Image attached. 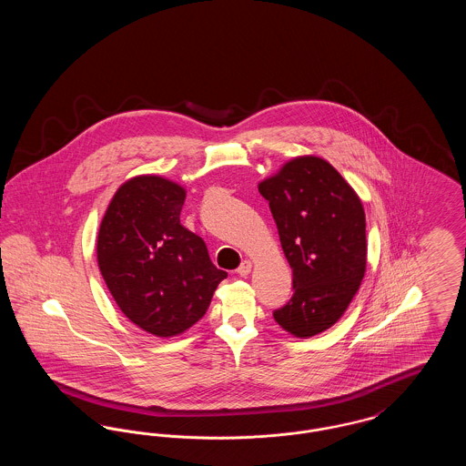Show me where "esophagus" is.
Returning <instances> with one entry per match:
<instances>
[{
	"mask_svg": "<svg viewBox=\"0 0 466 466\" xmlns=\"http://www.w3.org/2000/svg\"><path fill=\"white\" fill-rule=\"evenodd\" d=\"M251 262L249 260H244L243 264L239 266V268H238V274L241 276V278H246L249 272H251Z\"/></svg>",
	"mask_w": 466,
	"mask_h": 466,
	"instance_id": "34e87169",
	"label": "esophagus"
}]
</instances>
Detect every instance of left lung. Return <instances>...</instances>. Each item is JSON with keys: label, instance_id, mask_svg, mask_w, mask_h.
Segmentation results:
<instances>
[{"label": "left lung", "instance_id": "left-lung-1", "mask_svg": "<svg viewBox=\"0 0 466 466\" xmlns=\"http://www.w3.org/2000/svg\"><path fill=\"white\" fill-rule=\"evenodd\" d=\"M293 272V297L274 319L308 339L329 330L351 304L367 268L365 211L330 162L293 157L258 183Z\"/></svg>", "mask_w": 466, "mask_h": 466}]
</instances>
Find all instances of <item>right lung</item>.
<instances>
[{
    "mask_svg": "<svg viewBox=\"0 0 466 466\" xmlns=\"http://www.w3.org/2000/svg\"><path fill=\"white\" fill-rule=\"evenodd\" d=\"M187 190L139 175L118 187L97 234V266L120 310L145 332L175 337L206 314L227 272L179 223Z\"/></svg>",
    "mask_w": 466,
    "mask_h": 466,
    "instance_id": "1",
    "label": "right lung"
}]
</instances>
